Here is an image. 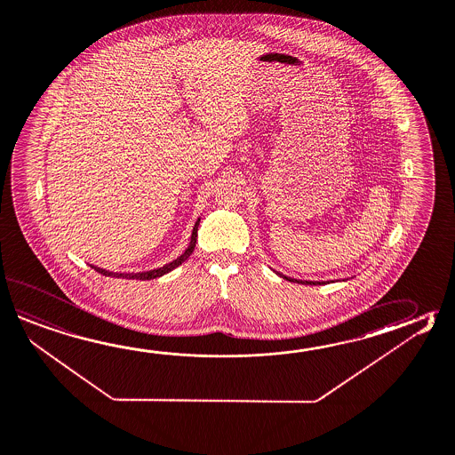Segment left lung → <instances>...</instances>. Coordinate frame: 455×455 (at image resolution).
<instances>
[{
  "label": "left lung",
  "mask_w": 455,
  "mask_h": 455,
  "mask_svg": "<svg viewBox=\"0 0 455 455\" xmlns=\"http://www.w3.org/2000/svg\"><path fill=\"white\" fill-rule=\"evenodd\" d=\"M278 275H280V277L285 278V280H290V282H297V283H307V285H321V283H324V282H313V280H297V278L287 277V275H283V274H278Z\"/></svg>",
  "instance_id": "1"
}]
</instances>
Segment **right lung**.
<instances>
[{"instance_id":"add662e5","label":"right lung","mask_w":455,"mask_h":455,"mask_svg":"<svg viewBox=\"0 0 455 455\" xmlns=\"http://www.w3.org/2000/svg\"><path fill=\"white\" fill-rule=\"evenodd\" d=\"M199 222H201V219L196 220L195 228H193V233H191V240H189V244H188L185 252H183L181 256H178L177 259L165 264L164 267L148 270V272H136V274H134V272H128V274H126V272H112V270L100 269V267H97V266H91V267H92L93 270H97L99 274L107 275V277L132 278V280H152V278L162 277V275H165L168 272L177 269L178 266H181V264L193 254V251H195L196 248V240H197V227H199Z\"/></svg>"}]
</instances>
